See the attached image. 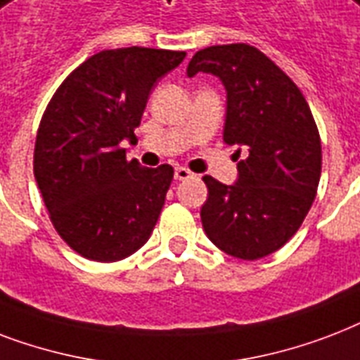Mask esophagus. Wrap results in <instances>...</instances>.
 Returning <instances> with one entry per match:
<instances>
[{"label": "esophagus", "instance_id": "obj_1", "mask_svg": "<svg viewBox=\"0 0 360 360\" xmlns=\"http://www.w3.org/2000/svg\"><path fill=\"white\" fill-rule=\"evenodd\" d=\"M193 176V172H189L186 167H176L174 169V180H188Z\"/></svg>", "mask_w": 360, "mask_h": 360}]
</instances>
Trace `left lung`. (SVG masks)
I'll list each match as a JSON object with an SVG mask.
<instances>
[{"instance_id": "left-lung-1", "label": "left lung", "mask_w": 360, "mask_h": 360, "mask_svg": "<svg viewBox=\"0 0 360 360\" xmlns=\"http://www.w3.org/2000/svg\"><path fill=\"white\" fill-rule=\"evenodd\" d=\"M197 73L224 84V141L246 155L233 186L202 178V229L227 255L255 261L280 250L304 221L321 176L319 133L293 80L250 44L199 50L188 65V77Z\"/></svg>"}]
</instances>
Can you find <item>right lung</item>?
I'll list each match as a JSON object with an SVG mask.
<instances>
[{
  "label": "right lung",
  "instance_id": "obj_1",
  "mask_svg": "<svg viewBox=\"0 0 360 360\" xmlns=\"http://www.w3.org/2000/svg\"><path fill=\"white\" fill-rule=\"evenodd\" d=\"M184 58L186 52L142 46L103 50L50 99L33 172L56 231L82 257L120 261L152 235L174 171L127 161L124 144L136 142L155 82Z\"/></svg>",
  "mask_w": 360,
  "mask_h": 360
}]
</instances>
